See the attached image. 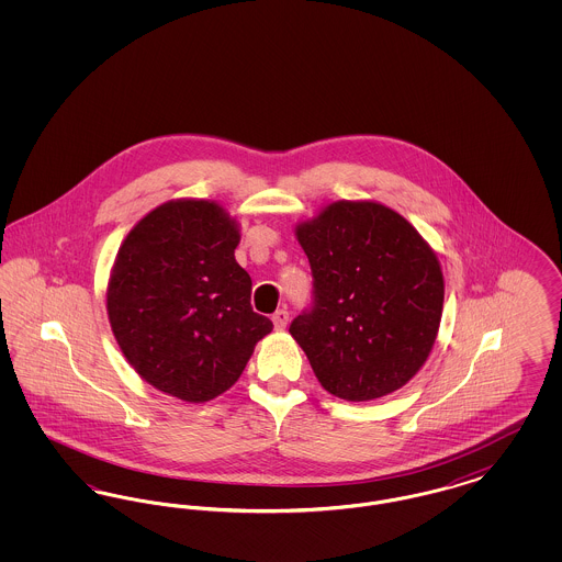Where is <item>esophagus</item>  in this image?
I'll list each match as a JSON object with an SVG mask.
<instances>
[{
    "label": "esophagus",
    "mask_w": 562,
    "mask_h": 562,
    "mask_svg": "<svg viewBox=\"0 0 562 562\" xmlns=\"http://www.w3.org/2000/svg\"><path fill=\"white\" fill-rule=\"evenodd\" d=\"M271 321H273V326H276L278 330H282V328H286V324H289V312H286V310H278V312L271 316Z\"/></svg>",
    "instance_id": "obj_1"
}]
</instances>
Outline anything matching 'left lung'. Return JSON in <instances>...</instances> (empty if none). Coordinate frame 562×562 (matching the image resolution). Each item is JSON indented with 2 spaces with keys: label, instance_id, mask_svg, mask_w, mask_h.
<instances>
[{
  "label": "left lung",
  "instance_id": "8db88e82",
  "mask_svg": "<svg viewBox=\"0 0 562 562\" xmlns=\"http://www.w3.org/2000/svg\"><path fill=\"white\" fill-rule=\"evenodd\" d=\"M314 278L291 322L322 387L344 401L387 396L428 360L445 301L440 263L419 232L376 202H333L296 227Z\"/></svg>",
  "mask_w": 562,
  "mask_h": 562
}]
</instances>
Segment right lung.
Wrapping results in <instances>:
<instances>
[{
	"instance_id": "1",
	"label": "right lung",
	"mask_w": 562,
	"mask_h": 562,
	"mask_svg": "<svg viewBox=\"0 0 562 562\" xmlns=\"http://www.w3.org/2000/svg\"><path fill=\"white\" fill-rule=\"evenodd\" d=\"M234 218L206 200H172L122 241L108 289L115 341L164 394L213 401L240 376L273 324L252 312Z\"/></svg>"
}]
</instances>
